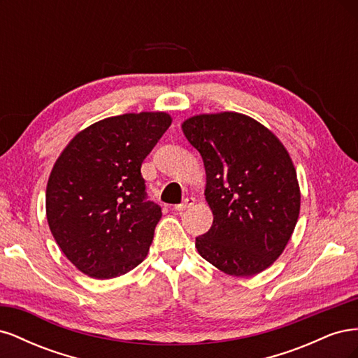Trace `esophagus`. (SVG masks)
I'll return each instance as SVG.
<instances>
[{
  "label": "esophagus",
  "instance_id": "obj_1",
  "mask_svg": "<svg viewBox=\"0 0 358 358\" xmlns=\"http://www.w3.org/2000/svg\"><path fill=\"white\" fill-rule=\"evenodd\" d=\"M194 203H196V199L187 197V199L183 200L180 204H176V206H175V209H176L178 212H182V210H185V209L191 208V206H194Z\"/></svg>",
  "mask_w": 358,
  "mask_h": 358
}]
</instances>
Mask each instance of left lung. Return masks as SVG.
<instances>
[{
    "mask_svg": "<svg viewBox=\"0 0 358 358\" xmlns=\"http://www.w3.org/2000/svg\"><path fill=\"white\" fill-rule=\"evenodd\" d=\"M182 131L204 162V196L213 213L199 236V254L221 272L254 276L272 266L291 239L300 213V187L280 140L236 112L188 117Z\"/></svg>",
    "mask_w": 358,
    "mask_h": 358,
    "instance_id": "8db88e82",
    "label": "left lung"
}]
</instances>
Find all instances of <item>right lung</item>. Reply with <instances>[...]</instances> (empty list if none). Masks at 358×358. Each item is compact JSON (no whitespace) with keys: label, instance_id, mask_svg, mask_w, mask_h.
Segmentation results:
<instances>
[{"label":"right lung","instance_id":"right-lung-1","mask_svg":"<svg viewBox=\"0 0 358 358\" xmlns=\"http://www.w3.org/2000/svg\"><path fill=\"white\" fill-rule=\"evenodd\" d=\"M170 124L166 112L106 117L58 157L46 188L48 224L82 273L112 279L146 258L161 208L146 200L140 167Z\"/></svg>","mask_w":358,"mask_h":358}]
</instances>
